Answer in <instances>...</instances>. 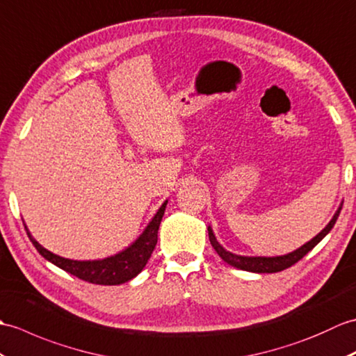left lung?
Here are the masks:
<instances>
[{
	"label": "left lung",
	"instance_id": "1",
	"mask_svg": "<svg viewBox=\"0 0 356 356\" xmlns=\"http://www.w3.org/2000/svg\"><path fill=\"white\" fill-rule=\"evenodd\" d=\"M341 207H343V204L339 205V209L337 210L332 220H330V222L325 228H323V230L317 236H315L314 239H311L309 242L305 243L303 247H300L298 250L289 252V254H286V256H279V257H245V256L233 254V252L227 251V250L220 247L210 227H209V239H210L211 247L215 248V251L218 252L219 257L222 259L224 262H227L228 265L238 268V270L251 271V273H279V271L286 270V268L297 264L300 259L306 256L307 252H309L315 247V245H317L330 230H332V227L335 225L337 219L339 216V211H341Z\"/></svg>",
	"mask_w": 356,
	"mask_h": 356
}]
</instances>
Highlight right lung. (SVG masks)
<instances>
[{
    "instance_id": "add662e5",
    "label": "right lung",
    "mask_w": 356,
    "mask_h": 356,
    "mask_svg": "<svg viewBox=\"0 0 356 356\" xmlns=\"http://www.w3.org/2000/svg\"><path fill=\"white\" fill-rule=\"evenodd\" d=\"M165 204H168V201L161 205L154 219L146 227L143 234L129 248L118 252L115 256L102 260H70L56 256L49 250L41 247V245L31 238L27 227L26 230L29 239L35 245L39 254L44 256L47 260H50L51 264L62 268L64 271L76 275L81 280L96 283V285H120V283L129 282L131 279L136 277L147 264L158 241V228H160L161 224Z\"/></svg>"
}]
</instances>
